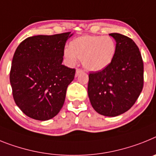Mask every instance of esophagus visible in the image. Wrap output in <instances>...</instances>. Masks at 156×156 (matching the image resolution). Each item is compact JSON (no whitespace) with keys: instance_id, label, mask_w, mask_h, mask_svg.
<instances>
[{"instance_id":"esophagus-1","label":"esophagus","mask_w":156,"mask_h":156,"mask_svg":"<svg viewBox=\"0 0 156 156\" xmlns=\"http://www.w3.org/2000/svg\"><path fill=\"white\" fill-rule=\"evenodd\" d=\"M81 72H82V70H80V69H77L76 72H75V77H78Z\"/></svg>"}]
</instances>
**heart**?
<instances>
[{"label": "heart", "instance_id": "b5f03b06", "mask_svg": "<svg viewBox=\"0 0 156 156\" xmlns=\"http://www.w3.org/2000/svg\"><path fill=\"white\" fill-rule=\"evenodd\" d=\"M117 50L115 41L109 36L85 35L71 41L70 48H65L63 55L70 64L77 58L89 71H100L113 61Z\"/></svg>", "mask_w": 156, "mask_h": 156}]
</instances>
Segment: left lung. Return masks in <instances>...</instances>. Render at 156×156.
<instances>
[{
	"instance_id": "8db88e82",
	"label": "left lung",
	"mask_w": 156,
	"mask_h": 156,
	"mask_svg": "<svg viewBox=\"0 0 156 156\" xmlns=\"http://www.w3.org/2000/svg\"><path fill=\"white\" fill-rule=\"evenodd\" d=\"M117 50L108 67L89 74L88 95L97 113L108 117L125 113L140 96L144 85V63L137 45L121 34H110Z\"/></svg>"
}]
</instances>
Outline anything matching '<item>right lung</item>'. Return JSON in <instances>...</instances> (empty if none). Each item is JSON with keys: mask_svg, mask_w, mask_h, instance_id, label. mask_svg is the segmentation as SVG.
Wrapping results in <instances>:
<instances>
[{"mask_svg": "<svg viewBox=\"0 0 156 156\" xmlns=\"http://www.w3.org/2000/svg\"><path fill=\"white\" fill-rule=\"evenodd\" d=\"M71 32L27 37L13 55L10 83L16 105L31 119L46 121L61 110L75 70L62 64Z\"/></svg>", "mask_w": 156, "mask_h": 156, "instance_id": "add662e5", "label": "right lung"}]
</instances>
